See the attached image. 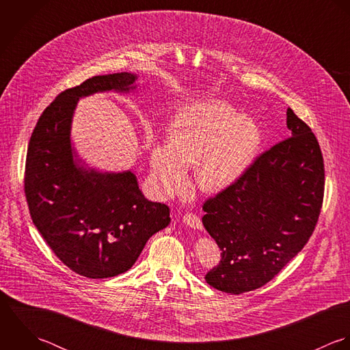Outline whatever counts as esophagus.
<instances>
[{
  "label": "esophagus",
  "instance_id": "34e87169",
  "mask_svg": "<svg viewBox=\"0 0 350 350\" xmlns=\"http://www.w3.org/2000/svg\"><path fill=\"white\" fill-rule=\"evenodd\" d=\"M183 221H184L187 226L192 227V228H196V230H203V223H202V219H200L198 215L192 213V212H188V213H185V215L183 216Z\"/></svg>",
  "mask_w": 350,
  "mask_h": 350
}]
</instances>
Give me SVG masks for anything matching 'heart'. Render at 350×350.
<instances>
[{
	"label": "heart",
	"mask_w": 350,
	"mask_h": 350,
	"mask_svg": "<svg viewBox=\"0 0 350 350\" xmlns=\"http://www.w3.org/2000/svg\"><path fill=\"white\" fill-rule=\"evenodd\" d=\"M256 120L238 115L223 101L188 105L167 126V144L154 146L151 167L163 195L183 192L187 166H196L202 189L216 192L232 185L249 167L261 146Z\"/></svg>",
	"instance_id": "heart-1"
}]
</instances>
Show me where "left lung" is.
Wrapping results in <instances>:
<instances>
[{"mask_svg":"<svg viewBox=\"0 0 350 350\" xmlns=\"http://www.w3.org/2000/svg\"><path fill=\"white\" fill-rule=\"evenodd\" d=\"M286 127L288 138L203 204V224L221 250L206 281L221 292L239 295L265 285L315 230L325 193L322 151L291 108Z\"/></svg>","mask_w":350,"mask_h":350,"instance_id":"1","label":"left lung"}]
</instances>
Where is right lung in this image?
I'll use <instances>...</instances> for the list:
<instances>
[{
  "label": "right lung",
  "instance_id": "1",
  "mask_svg": "<svg viewBox=\"0 0 350 350\" xmlns=\"http://www.w3.org/2000/svg\"><path fill=\"white\" fill-rule=\"evenodd\" d=\"M135 79L131 72L96 75L64 90L43 111L28 143L24 193L32 221L55 256L89 279L127 272L148 238L170 223L169 207L148 202L134 173L85 170L72 159L78 98L127 92Z\"/></svg>",
  "mask_w": 350,
  "mask_h": 350
}]
</instances>
